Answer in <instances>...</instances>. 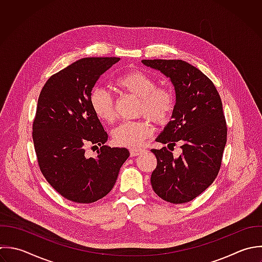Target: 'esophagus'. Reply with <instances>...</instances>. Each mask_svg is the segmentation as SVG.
<instances>
[{
	"instance_id": "34e87169",
	"label": "esophagus",
	"mask_w": 262,
	"mask_h": 262,
	"mask_svg": "<svg viewBox=\"0 0 262 262\" xmlns=\"http://www.w3.org/2000/svg\"><path fill=\"white\" fill-rule=\"evenodd\" d=\"M143 151H144L143 149H132V150H129V153H130L132 157H135V156L140 155Z\"/></svg>"
}]
</instances>
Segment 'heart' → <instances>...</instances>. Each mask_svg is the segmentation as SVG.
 <instances>
[{"mask_svg": "<svg viewBox=\"0 0 262 262\" xmlns=\"http://www.w3.org/2000/svg\"><path fill=\"white\" fill-rule=\"evenodd\" d=\"M114 84L126 94L139 98L138 116H146L157 124L165 123L176 107L173 92L166 86H157L154 77L141 70H129L118 75ZM90 102L95 114L112 123L116 118L112 95L106 89L96 86L91 92ZM153 128L148 119L124 121L113 130L114 143L121 147L138 148L151 137Z\"/></svg>", "mask_w": 262, "mask_h": 262, "instance_id": "obj_1", "label": "heart"}]
</instances>
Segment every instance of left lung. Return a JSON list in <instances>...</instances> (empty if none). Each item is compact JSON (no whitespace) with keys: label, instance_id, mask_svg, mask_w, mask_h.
Here are the masks:
<instances>
[{"label":"left lung","instance_id":"left-lung-1","mask_svg":"<svg viewBox=\"0 0 262 262\" xmlns=\"http://www.w3.org/2000/svg\"><path fill=\"white\" fill-rule=\"evenodd\" d=\"M142 62L169 77L176 90L172 120L156 141L172 148L180 143L183 149L179 158L166 147L151 150L157 158L151 185L161 199L187 203L203 193L221 169L228 135L222 99L213 82L186 61Z\"/></svg>","mask_w":262,"mask_h":262}]
</instances>
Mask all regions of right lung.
Returning a JSON list of instances; mask_svg holds the SVG:
<instances>
[{
	"instance_id": "add662e5",
	"label": "right lung",
	"mask_w": 262,
	"mask_h": 262,
	"mask_svg": "<svg viewBox=\"0 0 262 262\" xmlns=\"http://www.w3.org/2000/svg\"><path fill=\"white\" fill-rule=\"evenodd\" d=\"M119 60L79 59L53 74L37 100L32 139L39 169L61 196L75 203L105 197L129 156L126 148L104 145L108 135L90 102L97 80ZM90 145L100 147L95 159L85 153Z\"/></svg>"
}]
</instances>
